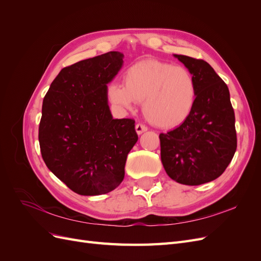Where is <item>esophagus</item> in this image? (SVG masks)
Wrapping results in <instances>:
<instances>
[{"label": "esophagus", "instance_id": "obj_1", "mask_svg": "<svg viewBox=\"0 0 261 261\" xmlns=\"http://www.w3.org/2000/svg\"><path fill=\"white\" fill-rule=\"evenodd\" d=\"M135 128H136V132H137L138 135H140V134H143L144 132H146V130L148 129L147 126H146V125H144V124H141V123H138V124H136Z\"/></svg>", "mask_w": 261, "mask_h": 261}]
</instances>
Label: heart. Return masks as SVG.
<instances>
[{
	"label": "heart",
	"instance_id": "heart-1",
	"mask_svg": "<svg viewBox=\"0 0 261 261\" xmlns=\"http://www.w3.org/2000/svg\"><path fill=\"white\" fill-rule=\"evenodd\" d=\"M112 103L132 109L144 101L143 110L148 121L159 127H175L191 115L196 101V85L185 67L158 60L140 61L123 74V85L108 88Z\"/></svg>",
	"mask_w": 261,
	"mask_h": 261
}]
</instances>
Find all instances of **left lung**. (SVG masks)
Masks as SVG:
<instances>
[{
	"label": "left lung",
	"instance_id": "left-lung-1",
	"mask_svg": "<svg viewBox=\"0 0 261 261\" xmlns=\"http://www.w3.org/2000/svg\"><path fill=\"white\" fill-rule=\"evenodd\" d=\"M193 75L196 101L178 127L159 135L161 161L167 174L184 185L218 178L238 147L230 91L206 61L175 55Z\"/></svg>",
	"mask_w": 261,
	"mask_h": 261
}]
</instances>
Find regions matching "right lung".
Instances as JSON below:
<instances>
[{"label": "right lung", "instance_id": "right-lung-1", "mask_svg": "<svg viewBox=\"0 0 261 261\" xmlns=\"http://www.w3.org/2000/svg\"><path fill=\"white\" fill-rule=\"evenodd\" d=\"M123 58L111 51L66 66L44 96L39 124L42 159L76 194L115 189L138 140L135 121L113 120L108 106L107 84L121 69Z\"/></svg>", "mask_w": 261, "mask_h": 261}]
</instances>
